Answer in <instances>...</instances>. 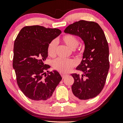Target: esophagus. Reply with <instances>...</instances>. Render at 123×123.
Returning a JSON list of instances; mask_svg holds the SVG:
<instances>
[{
    "mask_svg": "<svg viewBox=\"0 0 123 123\" xmlns=\"http://www.w3.org/2000/svg\"><path fill=\"white\" fill-rule=\"evenodd\" d=\"M67 75V74H61V76H62V78H63V79L65 78V77H66Z\"/></svg>",
    "mask_w": 123,
    "mask_h": 123,
    "instance_id": "esophagus-1",
    "label": "esophagus"
}]
</instances>
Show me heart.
<instances>
[{"mask_svg": "<svg viewBox=\"0 0 123 123\" xmlns=\"http://www.w3.org/2000/svg\"><path fill=\"white\" fill-rule=\"evenodd\" d=\"M62 41L70 49L74 50L78 46L79 39L74 35L71 34L66 35L62 37ZM57 43L54 40L49 43L48 46V54L50 56H54L56 54ZM75 63L74 60L71 59H63L59 58L54 60L52 63L54 69L61 73H67L74 67Z\"/></svg>", "mask_w": 123, "mask_h": 123, "instance_id": "obj_1", "label": "heart"}]
</instances>
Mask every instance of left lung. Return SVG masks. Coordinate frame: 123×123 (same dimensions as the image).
Listing matches in <instances>:
<instances>
[{
  "label": "left lung",
  "instance_id": "8db88e82",
  "mask_svg": "<svg viewBox=\"0 0 123 123\" xmlns=\"http://www.w3.org/2000/svg\"><path fill=\"white\" fill-rule=\"evenodd\" d=\"M64 32L80 37L85 44L82 61L76 68L83 74H72L74 79L72 92L80 100L93 98L103 89L110 68L109 48L105 34L97 23L84 20L69 25Z\"/></svg>",
  "mask_w": 123,
  "mask_h": 123
}]
</instances>
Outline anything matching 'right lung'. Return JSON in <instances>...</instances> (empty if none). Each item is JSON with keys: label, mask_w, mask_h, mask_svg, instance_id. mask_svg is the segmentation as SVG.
Instances as JSON below:
<instances>
[{"label": "right lung", "mask_w": 123, "mask_h": 123, "mask_svg": "<svg viewBox=\"0 0 123 123\" xmlns=\"http://www.w3.org/2000/svg\"><path fill=\"white\" fill-rule=\"evenodd\" d=\"M61 34L58 29L39 25L25 26L14 41L13 68L20 90L29 99L45 101L51 97L62 80L57 70L44 71L50 67L44 62L49 43Z\"/></svg>", "instance_id": "add662e5"}]
</instances>
